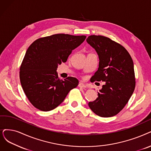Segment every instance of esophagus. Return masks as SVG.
<instances>
[{"label":"esophagus","instance_id":"esophagus-1","mask_svg":"<svg viewBox=\"0 0 151 151\" xmlns=\"http://www.w3.org/2000/svg\"><path fill=\"white\" fill-rule=\"evenodd\" d=\"M79 87H82V88H86L87 87V86L85 85V84H84L83 83H82V82H80L79 83Z\"/></svg>","mask_w":151,"mask_h":151}]
</instances>
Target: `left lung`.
I'll use <instances>...</instances> for the list:
<instances>
[{
  "label": "left lung",
  "instance_id": "1",
  "mask_svg": "<svg viewBox=\"0 0 151 151\" xmlns=\"http://www.w3.org/2000/svg\"><path fill=\"white\" fill-rule=\"evenodd\" d=\"M87 42L99 58V69L90 81L105 82L98 97L89 102L88 106L98 116H113L124 107L134 90L133 61L123 46L109 38L91 35Z\"/></svg>",
  "mask_w": 151,
  "mask_h": 151
}]
</instances>
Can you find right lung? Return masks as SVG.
<instances>
[{
    "label": "right lung",
    "instance_id": "add662e5",
    "mask_svg": "<svg viewBox=\"0 0 151 151\" xmlns=\"http://www.w3.org/2000/svg\"><path fill=\"white\" fill-rule=\"evenodd\" d=\"M86 38L84 35L56 34L39 38L29 46L20 68V79L27 97L37 109H55L78 86L75 77L60 79L56 70Z\"/></svg>",
    "mask_w": 151,
    "mask_h": 151
}]
</instances>
